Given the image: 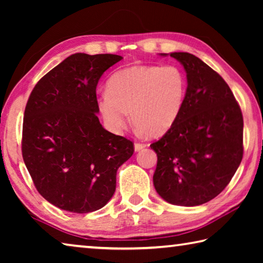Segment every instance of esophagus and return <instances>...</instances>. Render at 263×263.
Listing matches in <instances>:
<instances>
[{"label": "esophagus", "instance_id": "obj_1", "mask_svg": "<svg viewBox=\"0 0 263 263\" xmlns=\"http://www.w3.org/2000/svg\"><path fill=\"white\" fill-rule=\"evenodd\" d=\"M145 144H141V142H136L135 144V151L136 152H138V151H140V149H142L145 147Z\"/></svg>", "mask_w": 263, "mask_h": 263}]
</instances>
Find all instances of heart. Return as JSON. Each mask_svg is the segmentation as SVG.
Here are the masks:
<instances>
[{
	"instance_id": "1",
	"label": "heart",
	"mask_w": 263,
	"mask_h": 263,
	"mask_svg": "<svg viewBox=\"0 0 263 263\" xmlns=\"http://www.w3.org/2000/svg\"><path fill=\"white\" fill-rule=\"evenodd\" d=\"M185 91V77L176 66H132L109 79L99 108L111 130L122 131L131 112L138 130L159 137L179 117Z\"/></svg>"
}]
</instances>
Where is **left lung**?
Listing matches in <instances>:
<instances>
[{
    "instance_id": "1",
    "label": "left lung",
    "mask_w": 263,
    "mask_h": 263,
    "mask_svg": "<svg viewBox=\"0 0 263 263\" xmlns=\"http://www.w3.org/2000/svg\"><path fill=\"white\" fill-rule=\"evenodd\" d=\"M171 57L184 67L188 87L175 123L151 144L158 157L153 183L168 203L196 206L219 195L237 172L243 154V119L219 74L190 53Z\"/></svg>"
}]
</instances>
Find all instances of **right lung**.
<instances>
[{
    "mask_svg": "<svg viewBox=\"0 0 263 263\" xmlns=\"http://www.w3.org/2000/svg\"><path fill=\"white\" fill-rule=\"evenodd\" d=\"M123 58L75 53L39 80L25 106L22 154L38 193L75 213L103 208L133 142L101 125L96 87Z\"/></svg>",
    "mask_w": 263,
    "mask_h": 263,
    "instance_id": "1",
    "label": "right lung"
}]
</instances>
